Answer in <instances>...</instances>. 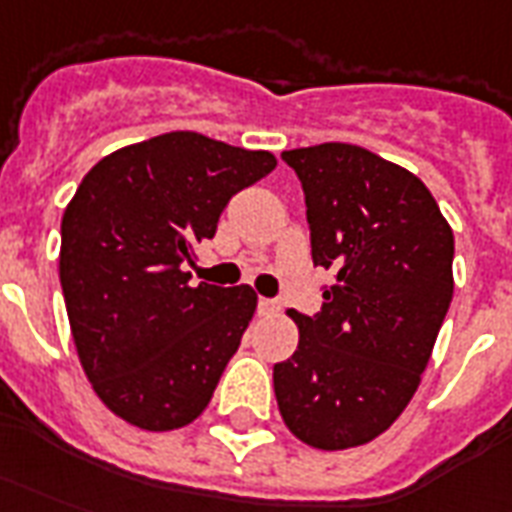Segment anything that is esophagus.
<instances>
[{
    "label": "esophagus",
    "instance_id": "esophagus-1",
    "mask_svg": "<svg viewBox=\"0 0 512 512\" xmlns=\"http://www.w3.org/2000/svg\"><path fill=\"white\" fill-rule=\"evenodd\" d=\"M257 312L260 314L279 312V301H274V298H257Z\"/></svg>",
    "mask_w": 512,
    "mask_h": 512
}]
</instances>
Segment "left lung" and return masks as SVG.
<instances>
[{"label":"left lung","instance_id":"1","mask_svg":"<svg viewBox=\"0 0 512 512\" xmlns=\"http://www.w3.org/2000/svg\"><path fill=\"white\" fill-rule=\"evenodd\" d=\"M306 200L317 314L290 309L298 350L274 366L287 429L320 450L372 442L418 391L453 298V230L410 170L350 143L282 151Z\"/></svg>","mask_w":512,"mask_h":512}]
</instances>
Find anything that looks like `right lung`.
<instances>
[{
  "label": "right lung",
  "instance_id": "obj_1",
  "mask_svg": "<svg viewBox=\"0 0 512 512\" xmlns=\"http://www.w3.org/2000/svg\"><path fill=\"white\" fill-rule=\"evenodd\" d=\"M268 151L168 132L113 151L64 208L59 279L75 350L105 407L146 431L206 410L252 320L249 285H189L192 244L268 176Z\"/></svg>",
  "mask_w": 512,
  "mask_h": 512
}]
</instances>
